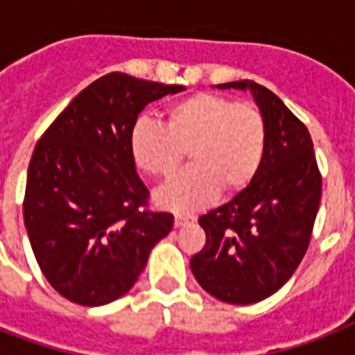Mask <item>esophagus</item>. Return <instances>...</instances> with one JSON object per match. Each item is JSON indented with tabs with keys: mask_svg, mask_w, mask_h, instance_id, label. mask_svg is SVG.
<instances>
[{
	"mask_svg": "<svg viewBox=\"0 0 355 355\" xmlns=\"http://www.w3.org/2000/svg\"><path fill=\"white\" fill-rule=\"evenodd\" d=\"M191 221H195V217L191 214H184V211L175 214V227H184V225H188Z\"/></svg>",
	"mask_w": 355,
	"mask_h": 355,
	"instance_id": "34e87169",
	"label": "esophagus"
}]
</instances>
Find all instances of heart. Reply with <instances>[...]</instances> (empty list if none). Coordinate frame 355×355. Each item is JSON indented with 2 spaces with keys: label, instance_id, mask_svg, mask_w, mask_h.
Here are the masks:
<instances>
[{
  "label": "heart",
  "instance_id": "1",
  "mask_svg": "<svg viewBox=\"0 0 355 355\" xmlns=\"http://www.w3.org/2000/svg\"><path fill=\"white\" fill-rule=\"evenodd\" d=\"M265 119L252 103L199 92L167 108L166 127L139 119L130 132V150L139 169L171 178L186 150L191 167L158 193L162 206L175 211L205 208L225 195L241 193L258 175L265 155Z\"/></svg>",
  "mask_w": 355,
  "mask_h": 355
}]
</instances>
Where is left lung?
Here are the masks:
<instances>
[{
    "label": "left lung",
    "mask_w": 355,
    "mask_h": 355,
    "mask_svg": "<svg viewBox=\"0 0 355 355\" xmlns=\"http://www.w3.org/2000/svg\"><path fill=\"white\" fill-rule=\"evenodd\" d=\"M219 88L250 90L265 119V155L252 184L199 219L206 245L189 261L211 297L254 304L270 297L302 261L322 195L308 128L276 94L254 80Z\"/></svg>",
    "instance_id": "1"
}]
</instances>
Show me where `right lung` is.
Instances as JSON below:
<instances>
[{"mask_svg": "<svg viewBox=\"0 0 355 355\" xmlns=\"http://www.w3.org/2000/svg\"><path fill=\"white\" fill-rule=\"evenodd\" d=\"M112 71L88 85L42 134L27 171L24 221L53 289L103 306L136 284L173 216L149 206L130 132L150 101L182 92Z\"/></svg>", "mask_w": 355, "mask_h": 355, "instance_id": "1", "label": "right lung"}]
</instances>
